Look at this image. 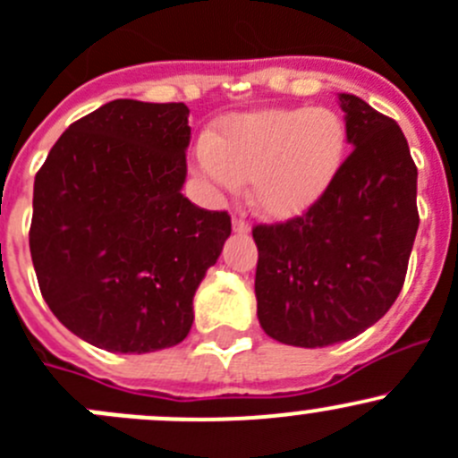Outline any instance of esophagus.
<instances>
[{
	"mask_svg": "<svg viewBox=\"0 0 458 458\" xmlns=\"http://www.w3.org/2000/svg\"><path fill=\"white\" fill-rule=\"evenodd\" d=\"M231 227H233L235 233H247L249 223L242 218V216H233V223H231Z\"/></svg>",
	"mask_w": 458,
	"mask_h": 458,
	"instance_id": "esophagus-1",
	"label": "esophagus"
}]
</instances>
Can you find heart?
<instances>
[{"mask_svg": "<svg viewBox=\"0 0 458 458\" xmlns=\"http://www.w3.org/2000/svg\"><path fill=\"white\" fill-rule=\"evenodd\" d=\"M345 153V122L332 108H265L229 115L214 138H202L193 169L218 191L251 178L253 207L287 218L329 187Z\"/></svg>", "mask_w": 458, "mask_h": 458, "instance_id": "b5f03b06", "label": "heart"}]
</instances>
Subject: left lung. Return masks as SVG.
<instances>
[{"instance_id":"8db88e82","label":"left lung","mask_w":458,"mask_h":458,"mask_svg":"<svg viewBox=\"0 0 458 458\" xmlns=\"http://www.w3.org/2000/svg\"><path fill=\"white\" fill-rule=\"evenodd\" d=\"M338 102L354 151L305 214L253 227L258 320L284 345H336L381 320L419 229V174L403 131L356 95Z\"/></svg>"}]
</instances>
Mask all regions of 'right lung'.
<instances>
[{
  "mask_svg": "<svg viewBox=\"0 0 458 458\" xmlns=\"http://www.w3.org/2000/svg\"><path fill=\"white\" fill-rule=\"evenodd\" d=\"M189 108L113 99L73 122L35 175L30 258L66 329L106 352L174 347L231 233L182 196Z\"/></svg>",
  "mask_w": 458,
  "mask_h": 458,
  "instance_id": "right-lung-1",
  "label": "right lung"
}]
</instances>
